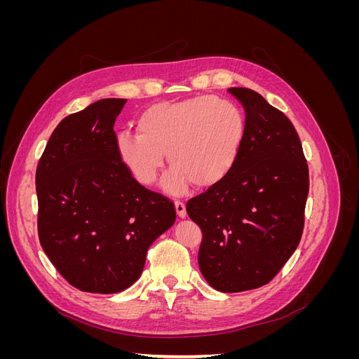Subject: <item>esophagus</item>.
I'll return each instance as SVG.
<instances>
[{
    "mask_svg": "<svg viewBox=\"0 0 359 359\" xmlns=\"http://www.w3.org/2000/svg\"><path fill=\"white\" fill-rule=\"evenodd\" d=\"M175 210H177V214L180 219H184V217L187 215L186 205H184V202H181V201H175Z\"/></svg>",
    "mask_w": 359,
    "mask_h": 359,
    "instance_id": "34e87169",
    "label": "esophagus"
}]
</instances>
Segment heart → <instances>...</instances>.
I'll return each mask as SVG.
<instances>
[{
	"instance_id": "obj_1",
	"label": "heart",
	"mask_w": 359,
	"mask_h": 359,
	"mask_svg": "<svg viewBox=\"0 0 359 359\" xmlns=\"http://www.w3.org/2000/svg\"><path fill=\"white\" fill-rule=\"evenodd\" d=\"M137 133H121L118 154L144 186L158 178L165 163L172 166L165 178L170 193L211 187L233 168L240 154L245 119L238 107L214 95H198L175 103H157L139 115Z\"/></svg>"
}]
</instances>
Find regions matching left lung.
I'll return each instance as SVG.
<instances>
[{
  "label": "left lung",
  "mask_w": 359,
  "mask_h": 359,
  "mask_svg": "<svg viewBox=\"0 0 359 359\" xmlns=\"http://www.w3.org/2000/svg\"><path fill=\"white\" fill-rule=\"evenodd\" d=\"M245 111V136L231 172L187 202L202 229L199 268L232 293L269 283L295 252L309 194V166L289 118L248 88L227 90Z\"/></svg>",
  "instance_id": "8db88e82"
}]
</instances>
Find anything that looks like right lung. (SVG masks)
Here are the masks:
<instances>
[{
    "mask_svg": "<svg viewBox=\"0 0 359 359\" xmlns=\"http://www.w3.org/2000/svg\"><path fill=\"white\" fill-rule=\"evenodd\" d=\"M126 99H102L53 130L36 172L39 240L58 273L91 293L142 274L149 245L175 223L173 202L133 178L116 149Z\"/></svg>",
    "mask_w": 359,
    "mask_h": 359,
    "instance_id": "1",
    "label": "right lung"
}]
</instances>
